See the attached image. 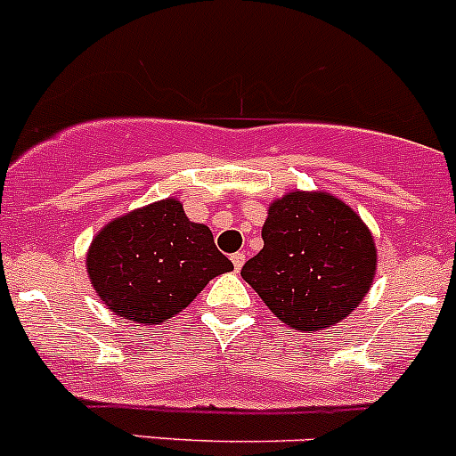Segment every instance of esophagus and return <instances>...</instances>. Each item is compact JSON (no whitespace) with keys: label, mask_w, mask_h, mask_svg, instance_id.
I'll return each instance as SVG.
<instances>
[{"label":"esophagus","mask_w":456,"mask_h":456,"mask_svg":"<svg viewBox=\"0 0 456 456\" xmlns=\"http://www.w3.org/2000/svg\"><path fill=\"white\" fill-rule=\"evenodd\" d=\"M231 259H232V264H235V271H240L246 262V253H235Z\"/></svg>","instance_id":"1"}]
</instances>
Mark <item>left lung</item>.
<instances>
[{
    "instance_id": "8db88e82",
    "label": "left lung",
    "mask_w": 456,
    "mask_h": 456,
    "mask_svg": "<svg viewBox=\"0 0 456 456\" xmlns=\"http://www.w3.org/2000/svg\"><path fill=\"white\" fill-rule=\"evenodd\" d=\"M264 248L241 277L297 331L340 322L361 305L376 271V246L349 206L329 194L277 199L262 228Z\"/></svg>"
}]
</instances>
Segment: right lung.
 Returning a JSON list of instances; mask_svg holds the SVG:
<instances>
[{
    "label": "right lung",
    "mask_w": 456,
    "mask_h": 456,
    "mask_svg": "<svg viewBox=\"0 0 456 456\" xmlns=\"http://www.w3.org/2000/svg\"><path fill=\"white\" fill-rule=\"evenodd\" d=\"M86 271L95 293L120 318L159 324L201 293L212 277L232 271L208 225L166 199L111 221L94 240Z\"/></svg>",
    "instance_id": "1"
}]
</instances>
